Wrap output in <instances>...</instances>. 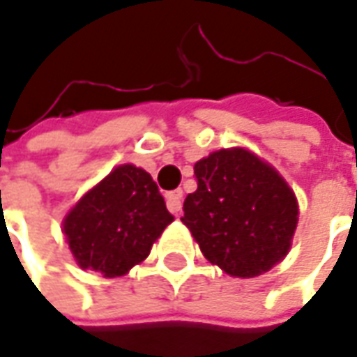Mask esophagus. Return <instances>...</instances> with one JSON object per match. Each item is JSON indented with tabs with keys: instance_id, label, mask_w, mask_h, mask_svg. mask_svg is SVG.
Masks as SVG:
<instances>
[{
	"instance_id": "1",
	"label": "esophagus",
	"mask_w": 357,
	"mask_h": 357,
	"mask_svg": "<svg viewBox=\"0 0 357 357\" xmlns=\"http://www.w3.org/2000/svg\"><path fill=\"white\" fill-rule=\"evenodd\" d=\"M181 199H183V191L181 189H176V191H170L166 195V204H168V211L172 214H178L181 211Z\"/></svg>"
}]
</instances>
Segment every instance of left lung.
Returning a JSON list of instances; mask_svg holds the SVG:
<instances>
[{"label":"left lung","mask_w":357,"mask_h":357,"mask_svg":"<svg viewBox=\"0 0 357 357\" xmlns=\"http://www.w3.org/2000/svg\"><path fill=\"white\" fill-rule=\"evenodd\" d=\"M195 178L181 222L213 265L253 278L288 255L298 201L273 166L245 149H222L197 162Z\"/></svg>","instance_id":"left-lung-1"}]
</instances>
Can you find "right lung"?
<instances>
[{"mask_svg": "<svg viewBox=\"0 0 357 357\" xmlns=\"http://www.w3.org/2000/svg\"><path fill=\"white\" fill-rule=\"evenodd\" d=\"M172 220L151 174L123 164L69 211L63 234L77 265L116 278L149 257Z\"/></svg>", "mask_w": 357, "mask_h": 357, "instance_id": "obj_1", "label": "right lung"}]
</instances>
